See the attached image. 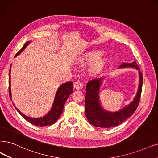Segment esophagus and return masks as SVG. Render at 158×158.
<instances>
[{"label":"esophagus","instance_id":"obj_1","mask_svg":"<svg viewBox=\"0 0 158 158\" xmlns=\"http://www.w3.org/2000/svg\"><path fill=\"white\" fill-rule=\"evenodd\" d=\"M73 87L76 90H81L83 88V83L79 81H76V82L73 85Z\"/></svg>","mask_w":158,"mask_h":158}]
</instances>
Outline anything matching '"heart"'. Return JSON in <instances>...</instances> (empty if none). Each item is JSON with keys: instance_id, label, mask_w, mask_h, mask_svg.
<instances>
[{"instance_id": "heart-1", "label": "heart", "mask_w": 158, "mask_h": 158, "mask_svg": "<svg viewBox=\"0 0 158 158\" xmlns=\"http://www.w3.org/2000/svg\"><path fill=\"white\" fill-rule=\"evenodd\" d=\"M101 54V51H93L89 52V53H87V55H86L85 59L86 60L89 62L92 61L96 59V58H97L92 66L93 69L96 70L102 66V64L104 62V58L103 56Z\"/></svg>"}]
</instances>
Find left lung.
<instances>
[{"mask_svg": "<svg viewBox=\"0 0 158 158\" xmlns=\"http://www.w3.org/2000/svg\"><path fill=\"white\" fill-rule=\"evenodd\" d=\"M132 68L138 70L139 72V86L137 94L129 104L118 111L110 112L105 109L100 100V92L103 81L106 77L94 79L87 83L86 86L85 96V115L89 123L99 127H112L118 126L129 118L137 108L141 98L143 75L140 72L139 66L135 61L131 63L123 62L119 68Z\"/></svg>", "mask_w": 158, "mask_h": 158, "instance_id": "obj_1", "label": "left lung"}]
</instances>
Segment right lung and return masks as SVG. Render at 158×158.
I'll use <instances>...</instances> for the list:
<instances>
[{
	"label": "right lung",
	"mask_w": 158,
	"mask_h": 158,
	"mask_svg": "<svg viewBox=\"0 0 158 158\" xmlns=\"http://www.w3.org/2000/svg\"><path fill=\"white\" fill-rule=\"evenodd\" d=\"M31 42L32 41H28V42L23 45V48L18 52H17V53L15 55V57L21 54L27 47L31 43ZM11 68V64L10 66V73H9V95H10V99L11 100V98L12 97H11V81H10ZM72 92H73V83L72 82L68 81V82L62 84L59 87H58V89L56 91L55 99H54V102L52 103V107L49 113L48 114H46L45 116H42V117H40V118H32L25 115L15 106L14 103L13 104L15 109L22 116V117L24 118L28 122H30L31 124L36 126H51L52 124H55L57 121V120L59 118L62 113L64 104H65V102L67 100L69 96L71 94Z\"/></svg>",
	"instance_id": "obj_1"
}]
</instances>
